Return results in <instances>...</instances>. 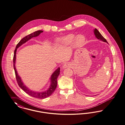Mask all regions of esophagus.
I'll use <instances>...</instances> for the list:
<instances>
[{
    "label": "esophagus",
    "instance_id": "34e87169",
    "mask_svg": "<svg viewBox=\"0 0 125 125\" xmlns=\"http://www.w3.org/2000/svg\"><path fill=\"white\" fill-rule=\"evenodd\" d=\"M69 67V65H68V64H65L63 66V67L64 68H66V67Z\"/></svg>",
    "mask_w": 125,
    "mask_h": 125
}]
</instances>
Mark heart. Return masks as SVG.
Returning <instances> with one entry per match:
<instances>
[{
  "label": "heart",
  "instance_id": "b5f03b06",
  "mask_svg": "<svg viewBox=\"0 0 125 125\" xmlns=\"http://www.w3.org/2000/svg\"><path fill=\"white\" fill-rule=\"evenodd\" d=\"M74 39V36L73 34H69L65 37H63L61 39L58 41L59 43L69 45L71 44ZM85 41L84 37L83 35H79L74 39V44L77 46H81L84 43Z\"/></svg>",
  "mask_w": 125,
  "mask_h": 125
}]
</instances>
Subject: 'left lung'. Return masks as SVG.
Listing matches in <instances>:
<instances>
[{
  "mask_svg": "<svg viewBox=\"0 0 125 125\" xmlns=\"http://www.w3.org/2000/svg\"><path fill=\"white\" fill-rule=\"evenodd\" d=\"M94 34H95V35L96 37L98 39H99V40H101V41H102L104 42H107V40H106L104 37H103V36H102V35L101 34V33L98 31V30L97 29H96L95 28V29H94Z\"/></svg>",
  "mask_w": 125,
  "mask_h": 125,
  "instance_id": "obj_1",
  "label": "left lung"
}]
</instances>
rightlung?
Returning <instances> with one entry per match:
<instances>
[{
    "label": "right lung",
    "mask_w": 125,
    "mask_h": 125,
    "mask_svg": "<svg viewBox=\"0 0 125 125\" xmlns=\"http://www.w3.org/2000/svg\"><path fill=\"white\" fill-rule=\"evenodd\" d=\"M43 32V31H37L33 33H31L28 35L27 36H26L25 37L23 38L22 39L18 42V43L17 44L16 48L14 51V57H13V63H14V68L15 70V74L16 77V79L17 82V83L19 85V86L23 90L26 94H29V95L33 97H35L36 98L39 99H44L50 96L51 95L52 93L54 92L57 86V78L58 77L60 73V68H58L52 74L51 76V85L50 86V88L46 91L42 93H38L33 92L32 91H31L28 88L26 87L23 83L21 79V78L20 76L18 75L17 71L15 69V58H16V52L17 49L21 46L22 44L26 42L27 41H28L30 39H31L32 37H36L37 36L39 35L42 32Z\"/></svg>",
    "instance_id": "1"
}]
</instances>
